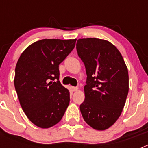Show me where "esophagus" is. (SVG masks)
I'll return each instance as SVG.
<instances>
[{
  "label": "esophagus",
  "instance_id": "34e87169",
  "mask_svg": "<svg viewBox=\"0 0 148 148\" xmlns=\"http://www.w3.org/2000/svg\"><path fill=\"white\" fill-rule=\"evenodd\" d=\"M72 90H73V91H77V90H78V87H72Z\"/></svg>",
  "mask_w": 148,
  "mask_h": 148
}]
</instances>
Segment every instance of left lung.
I'll return each instance as SVG.
<instances>
[{
	"label": "left lung",
	"mask_w": 148,
	"mask_h": 148,
	"mask_svg": "<svg viewBox=\"0 0 148 148\" xmlns=\"http://www.w3.org/2000/svg\"><path fill=\"white\" fill-rule=\"evenodd\" d=\"M76 49L87 75L81 113L91 127L107 130L125 107L129 91L127 67L119 49L108 40L80 38Z\"/></svg>",
	"instance_id": "left-lung-1"
}]
</instances>
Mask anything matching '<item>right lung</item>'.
<instances>
[{"label":"right lung","mask_w":148,"mask_h":148,"mask_svg":"<svg viewBox=\"0 0 148 148\" xmlns=\"http://www.w3.org/2000/svg\"><path fill=\"white\" fill-rule=\"evenodd\" d=\"M76 39H43L30 44L15 66L14 84L23 112L34 125L49 128L59 122L70 104V92L59 82V64Z\"/></svg>","instance_id":"add662e5"}]
</instances>
